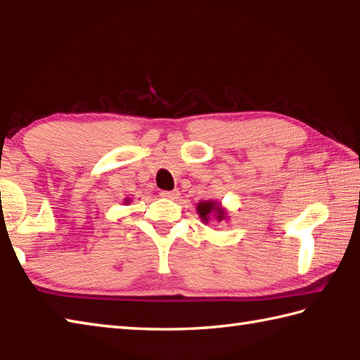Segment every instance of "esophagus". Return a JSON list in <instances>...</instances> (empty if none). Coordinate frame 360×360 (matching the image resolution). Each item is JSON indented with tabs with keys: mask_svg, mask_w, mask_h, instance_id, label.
<instances>
[{
	"mask_svg": "<svg viewBox=\"0 0 360 360\" xmlns=\"http://www.w3.org/2000/svg\"><path fill=\"white\" fill-rule=\"evenodd\" d=\"M160 195L164 196V198H167V200H178L179 198L178 190H172V192H162Z\"/></svg>",
	"mask_w": 360,
	"mask_h": 360,
	"instance_id": "esophagus-1",
	"label": "esophagus"
}]
</instances>
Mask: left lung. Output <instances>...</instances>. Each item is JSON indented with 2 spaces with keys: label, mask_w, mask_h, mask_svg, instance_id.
<instances>
[{
  "label": "left lung",
  "mask_w": 360,
  "mask_h": 360,
  "mask_svg": "<svg viewBox=\"0 0 360 360\" xmlns=\"http://www.w3.org/2000/svg\"><path fill=\"white\" fill-rule=\"evenodd\" d=\"M196 212H198L202 223H209L212 218L218 223L228 220V210L218 201H200L196 204Z\"/></svg>",
  "instance_id": "1"
}]
</instances>
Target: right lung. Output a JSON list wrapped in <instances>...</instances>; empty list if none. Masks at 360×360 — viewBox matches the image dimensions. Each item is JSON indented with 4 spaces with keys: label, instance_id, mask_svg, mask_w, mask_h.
I'll list each match as a JSON object with an SVG mask.
<instances>
[{
    "label": "right lung",
    "instance_id": "1",
    "mask_svg": "<svg viewBox=\"0 0 360 360\" xmlns=\"http://www.w3.org/2000/svg\"><path fill=\"white\" fill-rule=\"evenodd\" d=\"M131 201H132V200H131V198H126V200H124V202H126V204H129V202H131Z\"/></svg>",
    "mask_w": 360,
    "mask_h": 360
}]
</instances>
